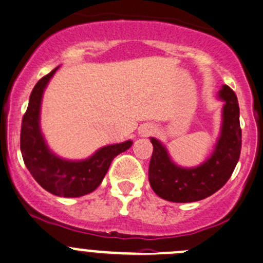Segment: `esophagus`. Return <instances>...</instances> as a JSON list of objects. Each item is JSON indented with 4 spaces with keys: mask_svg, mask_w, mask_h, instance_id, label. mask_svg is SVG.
<instances>
[{
    "mask_svg": "<svg viewBox=\"0 0 263 263\" xmlns=\"http://www.w3.org/2000/svg\"><path fill=\"white\" fill-rule=\"evenodd\" d=\"M152 132H153L152 126H144L141 129H140V134H141V136H147V135H150Z\"/></svg>",
    "mask_w": 263,
    "mask_h": 263,
    "instance_id": "1",
    "label": "esophagus"
}]
</instances>
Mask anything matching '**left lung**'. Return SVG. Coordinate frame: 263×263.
<instances>
[{"label": "left lung", "instance_id": "obj_1", "mask_svg": "<svg viewBox=\"0 0 263 263\" xmlns=\"http://www.w3.org/2000/svg\"><path fill=\"white\" fill-rule=\"evenodd\" d=\"M218 98L225 103L220 137L212 155L198 167L177 165L172 162L164 145L150 137L153 155L149 164V182L162 199L175 203L205 199L220 190L233 175L241 150L238 98L229 86H222Z\"/></svg>", "mask_w": 263, "mask_h": 263}]
</instances>
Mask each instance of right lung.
<instances>
[{"label": "right lung", "mask_w": 263, "mask_h": 263, "mask_svg": "<svg viewBox=\"0 0 263 263\" xmlns=\"http://www.w3.org/2000/svg\"><path fill=\"white\" fill-rule=\"evenodd\" d=\"M58 68L41 78L30 93L22 122L20 150L28 171L45 190L58 196L77 198L92 193L100 185L111 160L129 149L132 141L106 145L85 160H67L53 154L41 132L40 113L43 91Z\"/></svg>", "instance_id": "obj_1"}]
</instances>
